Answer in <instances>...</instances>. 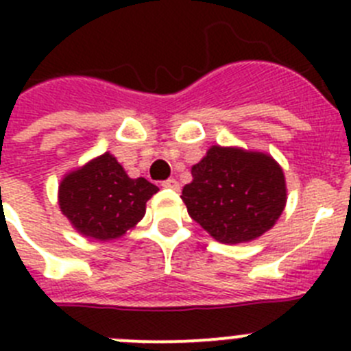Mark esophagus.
<instances>
[{"label": "esophagus", "mask_w": 351, "mask_h": 351, "mask_svg": "<svg viewBox=\"0 0 351 351\" xmlns=\"http://www.w3.org/2000/svg\"><path fill=\"white\" fill-rule=\"evenodd\" d=\"M163 188H170V190H179V182L176 179H167V181L161 182Z\"/></svg>", "instance_id": "1"}]
</instances>
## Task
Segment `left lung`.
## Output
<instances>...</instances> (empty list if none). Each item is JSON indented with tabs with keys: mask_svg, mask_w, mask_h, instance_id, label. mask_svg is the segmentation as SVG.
Listing matches in <instances>:
<instances>
[{
	"mask_svg": "<svg viewBox=\"0 0 351 351\" xmlns=\"http://www.w3.org/2000/svg\"><path fill=\"white\" fill-rule=\"evenodd\" d=\"M182 188L188 214L223 244L247 243L272 228L287 204V182L272 156L213 145Z\"/></svg>",
	"mask_w": 351,
	"mask_h": 351,
	"instance_id": "obj_1",
	"label": "left lung"
}]
</instances>
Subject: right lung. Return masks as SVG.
Segmentation results:
<instances>
[{
	"mask_svg": "<svg viewBox=\"0 0 351 351\" xmlns=\"http://www.w3.org/2000/svg\"><path fill=\"white\" fill-rule=\"evenodd\" d=\"M158 191L147 179L128 178L110 153L66 173L60 184V209L84 237L112 241L125 235L145 214Z\"/></svg>",
	"mask_w": 351,
	"mask_h": 351,
	"instance_id": "add662e5",
	"label": "right lung"
}]
</instances>
